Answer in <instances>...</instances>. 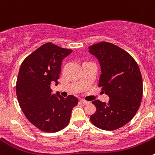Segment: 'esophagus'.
Returning <instances> with one entry per match:
<instances>
[{"label":"esophagus","instance_id":"obj_1","mask_svg":"<svg viewBox=\"0 0 155 155\" xmlns=\"http://www.w3.org/2000/svg\"><path fill=\"white\" fill-rule=\"evenodd\" d=\"M81 102H82V103L84 104V105H87V104H89V103H90V102H88V101L84 100V99H81Z\"/></svg>","mask_w":155,"mask_h":155}]
</instances>
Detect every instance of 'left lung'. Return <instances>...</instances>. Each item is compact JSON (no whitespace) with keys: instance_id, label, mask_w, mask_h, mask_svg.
I'll return each instance as SVG.
<instances>
[{"instance_id":"8db88e82","label":"left lung","mask_w":155,"mask_h":155,"mask_svg":"<svg viewBox=\"0 0 155 155\" xmlns=\"http://www.w3.org/2000/svg\"><path fill=\"white\" fill-rule=\"evenodd\" d=\"M101 65L99 87L109 96L108 103L94 100L96 112L90 116L94 126L104 130H115L129 123L142 102V78L133 56L117 45L105 41L89 47Z\"/></svg>"}]
</instances>
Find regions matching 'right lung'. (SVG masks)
<instances>
[{
    "label": "right lung",
    "mask_w": 155,
    "mask_h": 155,
    "mask_svg": "<svg viewBox=\"0 0 155 155\" xmlns=\"http://www.w3.org/2000/svg\"><path fill=\"white\" fill-rule=\"evenodd\" d=\"M72 52L53 43H47L27 56L16 80V96L28 120L47 133L64 129L70 121L78 99L72 95L63 98L53 93L50 84H57L62 59Z\"/></svg>",
    "instance_id": "add662e5"
}]
</instances>
